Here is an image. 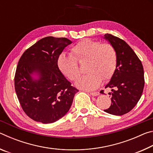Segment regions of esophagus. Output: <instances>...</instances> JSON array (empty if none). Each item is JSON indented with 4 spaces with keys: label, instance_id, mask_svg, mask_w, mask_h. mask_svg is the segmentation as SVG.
<instances>
[{
    "label": "esophagus",
    "instance_id": "obj_1",
    "mask_svg": "<svg viewBox=\"0 0 153 153\" xmlns=\"http://www.w3.org/2000/svg\"><path fill=\"white\" fill-rule=\"evenodd\" d=\"M90 94L92 96H98L99 95L100 93L98 92H90Z\"/></svg>",
    "mask_w": 153,
    "mask_h": 153
}]
</instances>
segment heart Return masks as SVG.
<instances>
[{
  "label": "heart",
  "instance_id": "1",
  "mask_svg": "<svg viewBox=\"0 0 153 153\" xmlns=\"http://www.w3.org/2000/svg\"><path fill=\"white\" fill-rule=\"evenodd\" d=\"M86 61L85 70L88 74L77 80L79 88L86 90L97 89L102 79L111 78L117 63V53L110 43L101 44L99 41L82 40L71 48L70 55L61 54L57 59L60 71L71 81H75L81 74L79 63Z\"/></svg>",
  "mask_w": 153,
  "mask_h": 153
}]
</instances>
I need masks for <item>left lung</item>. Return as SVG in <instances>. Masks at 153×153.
<instances>
[{
  "mask_svg": "<svg viewBox=\"0 0 153 153\" xmlns=\"http://www.w3.org/2000/svg\"><path fill=\"white\" fill-rule=\"evenodd\" d=\"M105 39L116 49L117 63L115 71L105 88H110L111 105L105 112L115 115L128 113L140 98L144 86V69L142 62L125 41L110 33ZM100 93L104 94V90Z\"/></svg>",
  "mask_w": 153,
  "mask_h": 153,
  "instance_id": "obj_1",
  "label": "left lung"
}]
</instances>
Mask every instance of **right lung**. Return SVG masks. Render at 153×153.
Here are the masks:
<instances>
[{"mask_svg":"<svg viewBox=\"0 0 153 153\" xmlns=\"http://www.w3.org/2000/svg\"><path fill=\"white\" fill-rule=\"evenodd\" d=\"M71 44L66 38L48 36L38 40L19 59L15 74V89L22 109L32 120L42 123L55 122L68 112L75 94L59 69L57 59ZM37 73L39 79L30 74Z\"/></svg>","mask_w":153,"mask_h":153,"instance_id":"1","label":"right lung"}]
</instances>
